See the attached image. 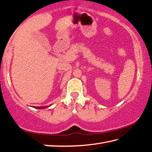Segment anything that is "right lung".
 Returning a JSON list of instances; mask_svg holds the SVG:
<instances>
[{
	"mask_svg": "<svg viewBox=\"0 0 152 152\" xmlns=\"http://www.w3.org/2000/svg\"><path fill=\"white\" fill-rule=\"evenodd\" d=\"M47 107L46 106H44V107H35V108H36V109H43V108H46Z\"/></svg>",
	"mask_w": 152,
	"mask_h": 152,
	"instance_id": "right-lung-1",
	"label": "right lung"
}]
</instances>
